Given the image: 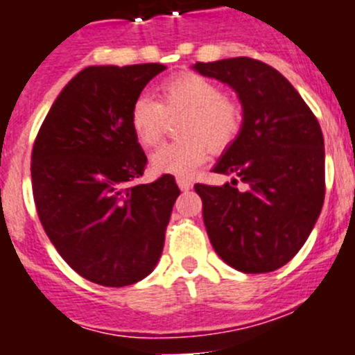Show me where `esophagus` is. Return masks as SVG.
<instances>
[{
	"label": "esophagus",
	"mask_w": 355,
	"mask_h": 355,
	"mask_svg": "<svg viewBox=\"0 0 355 355\" xmlns=\"http://www.w3.org/2000/svg\"><path fill=\"white\" fill-rule=\"evenodd\" d=\"M178 187H180L183 192H188V190L192 188V181L188 180V178H183V175H180V178H178Z\"/></svg>",
	"instance_id": "esophagus-1"
}]
</instances>
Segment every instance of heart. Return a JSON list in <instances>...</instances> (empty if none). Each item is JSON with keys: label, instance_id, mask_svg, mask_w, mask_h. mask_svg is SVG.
<instances>
[{"label": "heart", "instance_id": "1", "mask_svg": "<svg viewBox=\"0 0 355 355\" xmlns=\"http://www.w3.org/2000/svg\"><path fill=\"white\" fill-rule=\"evenodd\" d=\"M159 103L139 96L130 108V128L142 147L153 149L162 144L168 117L184 115L180 137L156 153L153 167L156 172L190 175L206 162L209 149L222 153L233 146L243 126V110L233 97L199 72H181L158 85Z\"/></svg>", "mask_w": 355, "mask_h": 355}]
</instances>
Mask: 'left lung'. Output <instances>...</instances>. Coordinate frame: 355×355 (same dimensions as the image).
Wrapping results in <instances>:
<instances>
[{"instance_id":"left-lung-1","label":"left lung","mask_w":355,"mask_h":355,"mask_svg":"<svg viewBox=\"0 0 355 355\" xmlns=\"http://www.w3.org/2000/svg\"><path fill=\"white\" fill-rule=\"evenodd\" d=\"M240 97L243 126L213 172L248 184L197 183L215 252L236 270L265 274L286 265L315 227L325 197L324 135L311 108L279 71L247 56L197 62Z\"/></svg>"}]
</instances>
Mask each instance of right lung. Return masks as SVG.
Masks as SVG:
<instances>
[{
  "label": "right lung",
  "mask_w": 355,
  "mask_h": 355,
  "mask_svg": "<svg viewBox=\"0 0 355 355\" xmlns=\"http://www.w3.org/2000/svg\"><path fill=\"white\" fill-rule=\"evenodd\" d=\"M162 71V64L83 69L56 97L31 150L44 231L72 270L101 286H128L153 272L180 196L171 174L133 183L147 156L130 108Z\"/></svg>",
  "instance_id": "1"
}]
</instances>
